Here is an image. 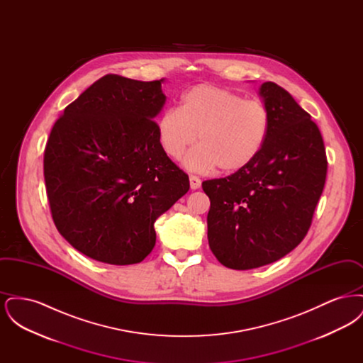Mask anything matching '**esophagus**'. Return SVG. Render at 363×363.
Segmentation results:
<instances>
[{
  "label": "esophagus",
  "mask_w": 363,
  "mask_h": 363,
  "mask_svg": "<svg viewBox=\"0 0 363 363\" xmlns=\"http://www.w3.org/2000/svg\"><path fill=\"white\" fill-rule=\"evenodd\" d=\"M189 181L190 189L196 190L201 186V179L197 175H190Z\"/></svg>",
  "instance_id": "1"
}]
</instances>
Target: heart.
Listing matches in <instances>:
<instances>
[{
    "label": "heart",
    "mask_w": 363,
    "mask_h": 363,
    "mask_svg": "<svg viewBox=\"0 0 363 363\" xmlns=\"http://www.w3.org/2000/svg\"><path fill=\"white\" fill-rule=\"evenodd\" d=\"M271 129L267 106L257 99L215 84H197L181 96V107H167L156 122L163 151L181 157L199 133L200 145L185 156L193 172L218 167L237 173L250 166L262 151Z\"/></svg>",
    "instance_id": "heart-1"
}]
</instances>
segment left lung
Returning a JSON list of instances; mask_svg holds the SVG:
<instances>
[{"instance_id": "obj_1", "label": "left lung", "mask_w": 363, "mask_h": 363, "mask_svg": "<svg viewBox=\"0 0 363 363\" xmlns=\"http://www.w3.org/2000/svg\"><path fill=\"white\" fill-rule=\"evenodd\" d=\"M259 95L271 129L257 159L241 172L203 182L211 200L209 247L220 264L238 271L275 262L302 242L328 167L311 114L272 82L261 84Z\"/></svg>"}]
</instances>
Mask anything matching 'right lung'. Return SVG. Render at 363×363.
Segmentation results:
<instances>
[{
  "label": "right lung",
  "instance_id": "1",
  "mask_svg": "<svg viewBox=\"0 0 363 363\" xmlns=\"http://www.w3.org/2000/svg\"><path fill=\"white\" fill-rule=\"evenodd\" d=\"M163 82L106 74L52 126L43 157L52 220L89 259L143 261L155 246L156 219L189 190L157 138Z\"/></svg>",
  "mask_w": 363,
  "mask_h": 363
}]
</instances>
